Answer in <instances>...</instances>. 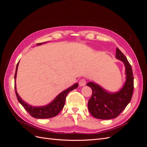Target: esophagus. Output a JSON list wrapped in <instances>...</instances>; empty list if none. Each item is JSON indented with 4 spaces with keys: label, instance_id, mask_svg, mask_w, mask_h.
<instances>
[{
    "label": "esophagus",
    "instance_id": "esophagus-1",
    "mask_svg": "<svg viewBox=\"0 0 147 147\" xmlns=\"http://www.w3.org/2000/svg\"><path fill=\"white\" fill-rule=\"evenodd\" d=\"M79 84H80V86H83L85 85V84H86V80L84 79V78H82V79L80 80Z\"/></svg>",
    "mask_w": 147,
    "mask_h": 147
}]
</instances>
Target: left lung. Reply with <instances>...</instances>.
Wrapping results in <instances>:
<instances>
[{
	"mask_svg": "<svg viewBox=\"0 0 147 147\" xmlns=\"http://www.w3.org/2000/svg\"><path fill=\"white\" fill-rule=\"evenodd\" d=\"M116 57L123 61L126 67V81L119 92L110 93L98 84L87 83L92 89V96L88 107L90 113L96 118L110 119L117 117L129 103L134 90V77L131 65L126 57L117 48Z\"/></svg>",
	"mask_w": 147,
	"mask_h": 147,
	"instance_id": "1",
	"label": "left lung"
}]
</instances>
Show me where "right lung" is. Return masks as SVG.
Masks as SVG:
<instances>
[{
    "label": "right lung",
    "mask_w": 147,
    "mask_h": 147,
    "mask_svg": "<svg viewBox=\"0 0 147 147\" xmlns=\"http://www.w3.org/2000/svg\"><path fill=\"white\" fill-rule=\"evenodd\" d=\"M44 43H46V42H44ZM42 44H43V43H37V45H42ZM18 63L16 65V72L15 75V80L16 79V73H17L18 66ZM78 83L74 84L72 86L69 88L68 89H67V90L61 92L60 94L54 99V100L51 102L50 104L44 107H32L31 105H29L28 104H26V102H24L21 99V97L17 93L15 83V93H16L18 100L20 103L23 105L24 109L30 115V116L38 119H43V118H50L52 117H55L57 115H58L59 113L61 111V110L64 107V104H65V97L67 95V94L70 91L74 90V89H76L78 87Z\"/></svg>",
    "instance_id": "obj_1"
}]
</instances>
